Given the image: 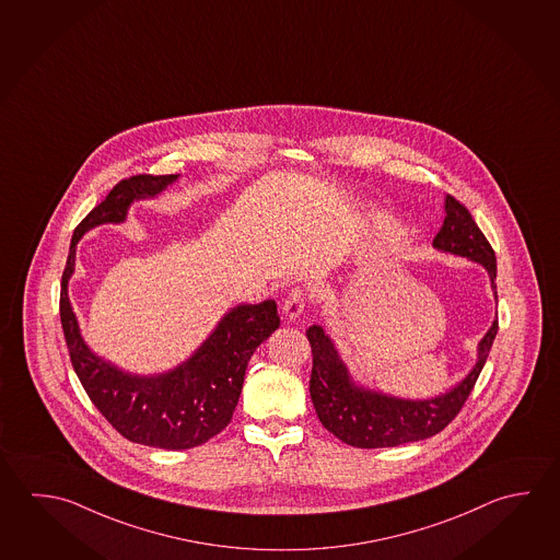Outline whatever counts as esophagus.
Returning a JSON list of instances; mask_svg holds the SVG:
<instances>
[{
    "mask_svg": "<svg viewBox=\"0 0 560 560\" xmlns=\"http://www.w3.org/2000/svg\"><path fill=\"white\" fill-rule=\"evenodd\" d=\"M304 307V290H300V288H294V290H292L290 294L285 295L284 305H282V312H284V316L288 317L290 322H294V319H298V317L302 316Z\"/></svg>",
    "mask_w": 560,
    "mask_h": 560,
    "instance_id": "1",
    "label": "esophagus"
}]
</instances>
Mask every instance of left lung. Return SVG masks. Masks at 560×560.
Listing matches in <instances>:
<instances>
[{
    "mask_svg": "<svg viewBox=\"0 0 560 560\" xmlns=\"http://www.w3.org/2000/svg\"><path fill=\"white\" fill-rule=\"evenodd\" d=\"M444 223L432 246L483 266L498 300V260L488 238L479 231L468 209L452 195L444 199ZM305 336L314 355L310 395L319 422L349 446L390 447L434 436L456 418L486 365L489 349L498 336V319L479 341L478 359L468 375L444 395L422 400L390 397L357 385L324 327L312 326Z\"/></svg>",
    "mask_w": 560,
    "mask_h": 560,
    "instance_id": "1",
    "label": "left lung"
}]
</instances>
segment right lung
Instances as JSON below:
<instances>
[{"mask_svg":"<svg viewBox=\"0 0 560 560\" xmlns=\"http://www.w3.org/2000/svg\"><path fill=\"white\" fill-rule=\"evenodd\" d=\"M177 177L143 173L114 185L74 229L61 280L65 341L92 405L130 442L162 450L201 446L231 422L250 357L280 326L275 300L236 305L221 317L194 355L158 375L126 373L84 343L69 300V280L82 234L98 224L124 223L133 201L158 197Z\"/></svg>","mask_w":560,"mask_h":560,"instance_id":"right-lung-1","label":"right lung"}]
</instances>
